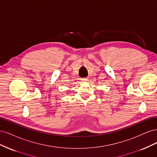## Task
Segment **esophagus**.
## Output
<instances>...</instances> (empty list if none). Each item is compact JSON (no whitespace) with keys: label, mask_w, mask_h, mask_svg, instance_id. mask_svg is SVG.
Listing matches in <instances>:
<instances>
[{"label":"esophagus","mask_w":157,"mask_h":157,"mask_svg":"<svg viewBox=\"0 0 157 157\" xmlns=\"http://www.w3.org/2000/svg\"><path fill=\"white\" fill-rule=\"evenodd\" d=\"M82 80L83 82H86L87 80H88V79L86 78H82Z\"/></svg>","instance_id":"34e87169"}]
</instances>
